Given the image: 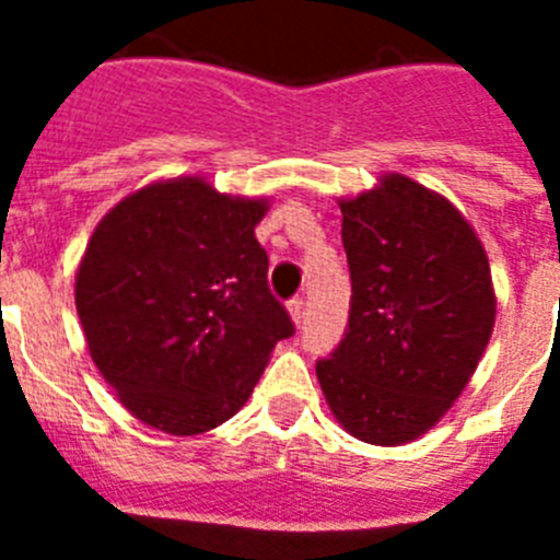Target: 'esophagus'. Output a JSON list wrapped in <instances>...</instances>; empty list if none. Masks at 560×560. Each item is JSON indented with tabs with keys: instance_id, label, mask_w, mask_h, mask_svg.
<instances>
[{
	"instance_id": "1",
	"label": "esophagus",
	"mask_w": 560,
	"mask_h": 560,
	"mask_svg": "<svg viewBox=\"0 0 560 560\" xmlns=\"http://www.w3.org/2000/svg\"><path fill=\"white\" fill-rule=\"evenodd\" d=\"M289 314H291V323L300 328V325H303V314H305L303 296H294V300H289Z\"/></svg>"
}]
</instances>
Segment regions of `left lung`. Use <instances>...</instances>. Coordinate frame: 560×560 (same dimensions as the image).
<instances>
[{
  "mask_svg": "<svg viewBox=\"0 0 560 560\" xmlns=\"http://www.w3.org/2000/svg\"><path fill=\"white\" fill-rule=\"evenodd\" d=\"M339 210L353 296L348 334L316 378L345 432L404 446L452 409L488 348L491 264L463 212L404 173Z\"/></svg>",
  "mask_w": 560,
  "mask_h": 560,
  "instance_id": "obj_1",
  "label": "left lung"
}]
</instances>
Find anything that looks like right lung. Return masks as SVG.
I'll return each mask as SVG.
<instances>
[{
    "mask_svg": "<svg viewBox=\"0 0 560 560\" xmlns=\"http://www.w3.org/2000/svg\"><path fill=\"white\" fill-rule=\"evenodd\" d=\"M266 210L269 199L176 176L128 192L89 237L75 275L89 355L145 427H221L294 334L255 237Z\"/></svg>",
    "mask_w": 560,
    "mask_h": 560,
    "instance_id": "obj_1",
    "label": "right lung"
}]
</instances>
